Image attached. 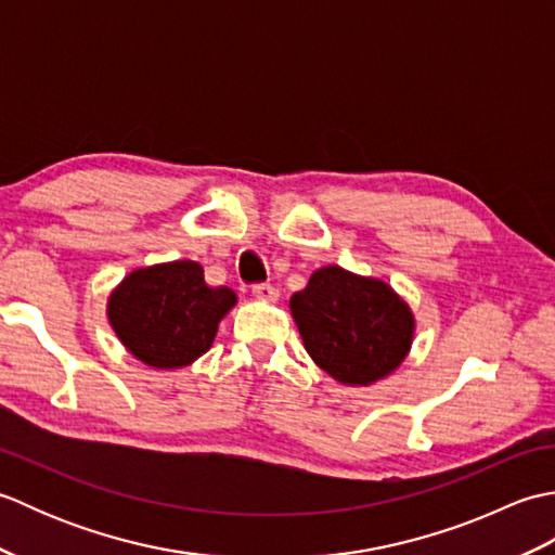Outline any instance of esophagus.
I'll list each match as a JSON object with an SVG mask.
<instances>
[{
  "instance_id": "34e87169",
  "label": "esophagus",
  "mask_w": 555,
  "mask_h": 555,
  "mask_svg": "<svg viewBox=\"0 0 555 555\" xmlns=\"http://www.w3.org/2000/svg\"><path fill=\"white\" fill-rule=\"evenodd\" d=\"M253 296L262 302H276L279 291L269 284H257V286H253Z\"/></svg>"
}]
</instances>
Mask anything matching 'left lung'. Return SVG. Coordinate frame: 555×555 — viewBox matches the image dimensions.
I'll return each mask as SVG.
<instances>
[{
    "label": "left lung",
    "mask_w": 555,
    "mask_h": 555,
    "mask_svg": "<svg viewBox=\"0 0 555 555\" xmlns=\"http://www.w3.org/2000/svg\"><path fill=\"white\" fill-rule=\"evenodd\" d=\"M291 314L317 367L344 386H372L405 362L415 314L384 279L338 264L312 271Z\"/></svg>",
    "instance_id": "obj_1"
}]
</instances>
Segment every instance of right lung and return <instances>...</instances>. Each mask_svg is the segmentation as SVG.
Returning a JSON list of instances; mask_svg holds the SVG:
<instances>
[{
	"label": "right lung",
	"instance_id": "1",
	"mask_svg": "<svg viewBox=\"0 0 555 555\" xmlns=\"http://www.w3.org/2000/svg\"><path fill=\"white\" fill-rule=\"evenodd\" d=\"M238 296L211 288L193 259L138 267L107 298V320L131 356L152 370H181L215 344Z\"/></svg>",
	"mask_w": 555,
	"mask_h": 555
}]
</instances>
